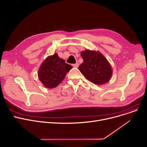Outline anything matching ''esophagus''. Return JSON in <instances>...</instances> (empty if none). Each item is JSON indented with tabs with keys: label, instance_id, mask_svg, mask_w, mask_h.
Wrapping results in <instances>:
<instances>
[{
	"label": "esophagus",
	"instance_id": "34e87169",
	"mask_svg": "<svg viewBox=\"0 0 147 147\" xmlns=\"http://www.w3.org/2000/svg\"><path fill=\"white\" fill-rule=\"evenodd\" d=\"M73 66L74 67H76V68H77L78 67H79V64H78V63H76V64H73Z\"/></svg>",
	"mask_w": 147,
	"mask_h": 147
}]
</instances>
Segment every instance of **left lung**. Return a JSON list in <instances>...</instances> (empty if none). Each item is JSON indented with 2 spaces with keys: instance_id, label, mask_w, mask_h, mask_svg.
Instances as JSON below:
<instances>
[{
  "instance_id": "obj_1",
  "label": "left lung",
  "mask_w": 147,
  "mask_h": 147,
  "mask_svg": "<svg viewBox=\"0 0 147 147\" xmlns=\"http://www.w3.org/2000/svg\"><path fill=\"white\" fill-rule=\"evenodd\" d=\"M81 56L83 62L79 70L90 82L96 84H103L108 82L112 74L111 66L100 53L85 50Z\"/></svg>"
}]
</instances>
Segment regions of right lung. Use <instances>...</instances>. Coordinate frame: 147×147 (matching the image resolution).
<instances>
[{
	"mask_svg": "<svg viewBox=\"0 0 147 147\" xmlns=\"http://www.w3.org/2000/svg\"><path fill=\"white\" fill-rule=\"evenodd\" d=\"M72 66L65 63L57 54L48 57L38 71L40 80L47 88H54L64 79Z\"/></svg>",
	"mask_w": 147,
	"mask_h": 147,
	"instance_id": "1",
	"label": "right lung"
}]
</instances>
